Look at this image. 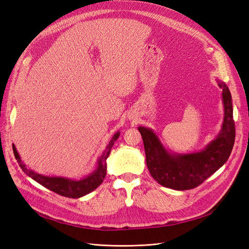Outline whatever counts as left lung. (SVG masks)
Returning a JSON list of instances; mask_svg holds the SVG:
<instances>
[{"label": "left lung", "mask_w": 249, "mask_h": 249, "mask_svg": "<svg viewBox=\"0 0 249 249\" xmlns=\"http://www.w3.org/2000/svg\"><path fill=\"white\" fill-rule=\"evenodd\" d=\"M222 89L225 118L221 131L203 151L171 156L154 133L146 127H139L142 136L146 164L154 180L172 190H192L203 183L228 160L235 143V122L232 96L225 82L218 81Z\"/></svg>", "instance_id": "1"}]
</instances>
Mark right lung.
<instances>
[{
  "label": "right lung",
  "mask_w": 249,
  "mask_h": 249,
  "mask_svg": "<svg viewBox=\"0 0 249 249\" xmlns=\"http://www.w3.org/2000/svg\"><path fill=\"white\" fill-rule=\"evenodd\" d=\"M118 136H119V133L114 134L112 139L110 140L109 144L106 147V150L103 152L102 157L98 160L97 170L93 171L90 175L87 176L81 180H71V179L62 178V177H47V176L37 174L35 172H33L32 170L25 168L24 164L21 161L18 156V153H17L15 149L14 145H13V152H14L15 159L17 160V162H18V165L22 169L23 172L27 173V175L32 177L35 181H37L44 187L48 188V190L53 191V193H56L57 195L67 196V198L77 199V198H80V196L88 195L92 191H95L96 188L103 182V180H104L106 176V171H107L106 160L109 157L110 150L112 148L114 142L117 140Z\"/></svg>",
  "instance_id": "1"
}]
</instances>
